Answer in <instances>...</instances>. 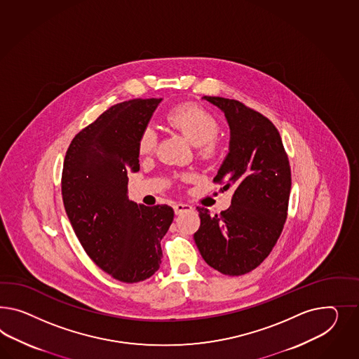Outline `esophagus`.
Returning a JSON list of instances; mask_svg holds the SVG:
<instances>
[{
	"instance_id": "obj_1",
	"label": "esophagus",
	"mask_w": 359,
	"mask_h": 359,
	"mask_svg": "<svg viewBox=\"0 0 359 359\" xmlns=\"http://www.w3.org/2000/svg\"><path fill=\"white\" fill-rule=\"evenodd\" d=\"M194 208L191 205L183 204V203H177L174 205V210L176 214L184 213V212H191Z\"/></svg>"
}]
</instances>
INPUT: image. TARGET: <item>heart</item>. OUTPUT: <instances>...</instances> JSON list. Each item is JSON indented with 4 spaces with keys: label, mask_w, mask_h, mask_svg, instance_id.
I'll return each mask as SVG.
<instances>
[{
    "label": "heart",
    "mask_w": 359,
    "mask_h": 359,
    "mask_svg": "<svg viewBox=\"0 0 359 359\" xmlns=\"http://www.w3.org/2000/svg\"><path fill=\"white\" fill-rule=\"evenodd\" d=\"M167 121L175 129L182 132L194 146H200L205 158L215 154V138L219 133V126L208 111L194 104H180L172 108ZM158 133L153 126L144 128L138 140V151L141 155L151 154L156 147Z\"/></svg>",
    "instance_id": "b5f03b06"
}]
</instances>
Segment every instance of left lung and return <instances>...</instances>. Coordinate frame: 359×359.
Instances as JSON below:
<instances>
[{
    "mask_svg": "<svg viewBox=\"0 0 359 359\" xmlns=\"http://www.w3.org/2000/svg\"><path fill=\"white\" fill-rule=\"evenodd\" d=\"M224 114L229 153L214 182L233 188L231 205L201 219L194 242L208 265L226 276H242L262 264L278 241L287 215L291 172L281 136L269 118L233 99L204 97Z\"/></svg>",
    "mask_w": 359,
    "mask_h": 359,
    "instance_id": "8db88e82",
    "label": "left lung"
}]
</instances>
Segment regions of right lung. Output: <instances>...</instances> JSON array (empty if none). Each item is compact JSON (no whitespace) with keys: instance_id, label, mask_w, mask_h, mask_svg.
<instances>
[{"instance_id":"add662e5","label":"right lung","mask_w":359,"mask_h":359,"mask_svg":"<svg viewBox=\"0 0 359 359\" xmlns=\"http://www.w3.org/2000/svg\"><path fill=\"white\" fill-rule=\"evenodd\" d=\"M162 99L118 103L73 138L64 161L62 201L90 259L118 281H144L159 269L161 241L174 209L128 197V172L138 171V140Z\"/></svg>"}]
</instances>
